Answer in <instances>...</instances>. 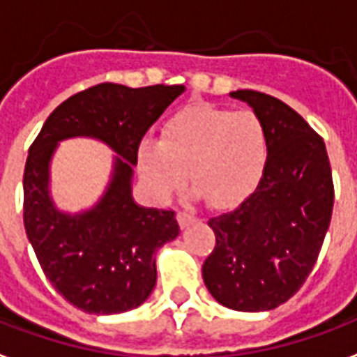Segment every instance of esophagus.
<instances>
[{
    "label": "esophagus",
    "mask_w": 357,
    "mask_h": 357,
    "mask_svg": "<svg viewBox=\"0 0 357 357\" xmlns=\"http://www.w3.org/2000/svg\"><path fill=\"white\" fill-rule=\"evenodd\" d=\"M178 219H179V225L185 227V225H189L190 221H195V215L190 213V211H179Z\"/></svg>",
    "instance_id": "esophagus-1"
}]
</instances>
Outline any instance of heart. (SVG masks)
<instances>
[{
  "mask_svg": "<svg viewBox=\"0 0 357 357\" xmlns=\"http://www.w3.org/2000/svg\"><path fill=\"white\" fill-rule=\"evenodd\" d=\"M268 157V130L258 114L192 105L165 121L159 142L140 144L138 168L160 198L172 197L189 172L213 206H234L257 189Z\"/></svg>",
  "mask_w": 357,
  "mask_h": 357,
  "instance_id": "obj_1",
  "label": "heart"
}]
</instances>
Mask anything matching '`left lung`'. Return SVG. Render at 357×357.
I'll return each instance as SVG.
<instances>
[{"label":"left lung","mask_w":357,"mask_h":357,"mask_svg":"<svg viewBox=\"0 0 357 357\" xmlns=\"http://www.w3.org/2000/svg\"><path fill=\"white\" fill-rule=\"evenodd\" d=\"M230 95L260 116L269 157L251 197L208 221L215 247L202 277L221 305L269 311L292 298L317 264L333 211L331 167L324 138L294 108L252 89Z\"/></svg>","instance_id":"left-lung-1"}]
</instances>
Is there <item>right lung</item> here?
<instances>
[{"mask_svg":"<svg viewBox=\"0 0 357 357\" xmlns=\"http://www.w3.org/2000/svg\"><path fill=\"white\" fill-rule=\"evenodd\" d=\"M185 86L127 88L97 84L48 116L29 146L24 170V227L46 279L69 303L89 314L136 309L157 281L155 252L179 234L174 209L140 208L130 195L132 165L144 135ZM93 135L124 157L93 210L70 218L53 208L47 165L59 139Z\"/></svg>","mask_w":357,"mask_h":357,"instance_id":"obj_1","label":"right lung"}]
</instances>
